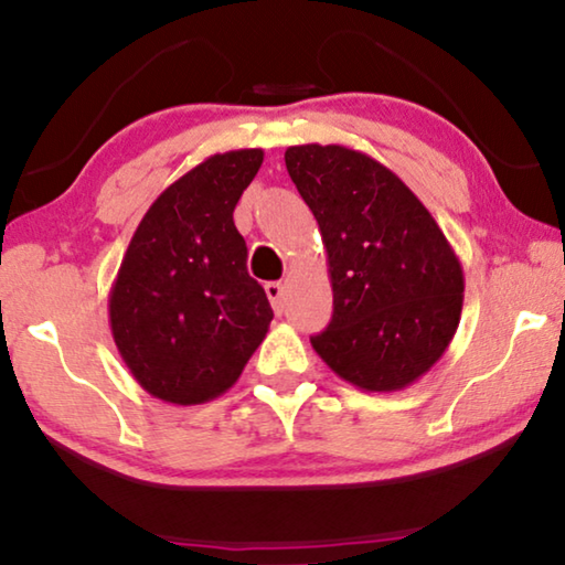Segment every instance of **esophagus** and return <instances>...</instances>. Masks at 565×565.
I'll list each match as a JSON object with an SVG mask.
<instances>
[{"label":"esophagus","instance_id":"1","mask_svg":"<svg viewBox=\"0 0 565 565\" xmlns=\"http://www.w3.org/2000/svg\"><path fill=\"white\" fill-rule=\"evenodd\" d=\"M265 292H267V298H270L275 312H282V292H285L282 285L280 282H267Z\"/></svg>","mask_w":565,"mask_h":565}]
</instances>
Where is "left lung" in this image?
<instances>
[{
	"label": "left lung",
	"mask_w": 565,
	"mask_h": 565,
	"mask_svg": "<svg viewBox=\"0 0 565 565\" xmlns=\"http://www.w3.org/2000/svg\"><path fill=\"white\" fill-rule=\"evenodd\" d=\"M285 167L316 216L333 318L310 343L363 392H398L447 351L465 298L462 265L409 186L345 146H290Z\"/></svg>",
	"instance_id": "left-lung-1"
}]
</instances>
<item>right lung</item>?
Segmentation results:
<instances>
[{
    "label": "right lung",
    "instance_id": "1",
    "mask_svg": "<svg viewBox=\"0 0 565 565\" xmlns=\"http://www.w3.org/2000/svg\"><path fill=\"white\" fill-rule=\"evenodd\" d=\"M263 159V149H239L196 163L163 189L126 249L108 298L110 333L161 402L222 396L265 341L273 308L232 220Z\"/></svg>",
    "mask_w": 565,
    "mask_h": 565
}]
</instances>
